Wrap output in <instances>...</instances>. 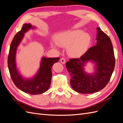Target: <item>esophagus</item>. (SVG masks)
Listing matches in <instances>:
<instances>
[{
  "label": "esophagus",
  "mask_w": 123,
  "mask_h": 123,
  "mask_svg": "<svg viewBox=\"0 0 123 123\" xmlns=\"http://www.w3.org/2000/svg\"><path fill=\"white\" fill-rule=\"evenodd\" d=\"M60 62L62 63V64H65V63H66V60H65V58H61V59H60Z\"/></svg>",
  "instance_id": "34e87169"
}]
</instances>
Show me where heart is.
Masks as SVG:
<instances>
[{"instance_id": "heart-1", "label": "heart", "mask_w": 123, "mask_h": 123, "mask_svg": "<svg viewBox=\"0 0 123 123\" xmlns=\"http://www.w3.org/2000/svg\"><path fill=\"white\" fill-rule=\"evenodd\" d=\"M91 36L88 33L80 30L67 31L60 33L56 37V42L52 41L51 45L57 48L58 44L67 48L69 55L74 58H79L84 55L88 49Z\"/></svg>"}]
</instances>
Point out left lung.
Returning <instances> with one entry per match:
<instances>
[{
  "label": "left lung",
  "instance_id": "left-lung-1",
  "mask_svg": "<svg viewBox=\"0 0 123 123\" xmlns=\"http://www.w3.org/2000/svg\"><path fill=\"white\" fill-rule=\"evenodd\" d=\"M96 44L79 58L70 59L66 67L70 75V84L74 91L83 94L98 92L105 87L115 67V57L110 38L97 28ZM90 61L95 64L94 71L88 74L84 67Z\"/></svg>",
  "mask_w": 123,
  "mask_h": 123
}]
</instances>
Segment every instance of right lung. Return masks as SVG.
Here are the masks:
<instances>
[{
  "label": "right lung",
  "instance_id": "right-lung-1",
  "mask_svg": "<svg viewBox=\"0 0 123 123\" xmlns=\"http://www.w3.org/2000/svg\"><path fill=\"white\" fill-rule=\"evenodd\" d=\"M36 28L30 24H25L23 25L21 30L15 35L11 43L8 58L9 70L15 85L22 91L34 95L42 94L49 88L52 79V67L54 63L58 62L60 59L59 57H43L41 59L40 67L34 76L25 78L21 75L16 64L17 48L23 39L25 33L30 29Z\"/></svg>",
  "mask_w": 123,
  "mask_h": 123
}]
</instances>
